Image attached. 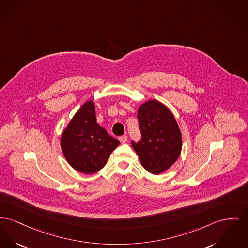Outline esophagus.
I'll return each instance as SVG.
<instances>
[{
    "label": "esophagus",
    "instance_id": "esophagus-1",
    "mask_svg": "<svg viewBox=\"0 0 248 248\" xmlns=\"http://www.w3.org/2000/svg\"><path fill=\"white\" fill-rule=\"evenodd\" d=\"M127 140H128V138H127V136H126V135L121 136V137L119 138V140H120V142H121V143H125V142L127 141Z\"/></svg>",
    "mask_w": 248,
    "mask_h": 248
}]
</instances>
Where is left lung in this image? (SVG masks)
Segmentation results:
<instances>
[{"label": "left lung", "mask_w": 248, "mask_h": 248, "mask_svg": "<svg viewBox=\"0 0 248 248\" xmlns=\"http://www.w3.org/2000/svg\"><path fill=\"white\" fill-rule=\"evenodd\" d=\"M141 132L139 142L132 141L142 167L152 174H160L178 159L182 150V134L173 114L162 103L149 100L139 108Z\"/></svg>", "instance_id": "left-lung-1"}]
</instances>
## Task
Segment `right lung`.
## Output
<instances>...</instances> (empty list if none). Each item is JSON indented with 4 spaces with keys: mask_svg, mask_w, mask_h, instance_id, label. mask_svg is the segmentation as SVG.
<instances>
[{
    "mask_svg": "<svg viewBox=\"0 0 248 248\" xmlns=\"http://www.w3.org/2000/svg\"><path fill=\"white\" fill-rule=\"evenodd\" d=\"M120 144L96 123L95 107L90 100L76 112L61 137L62 154L69 165L84 174H93L107 164Z\"/></svg>",
    "mask_w": 248,
    "mask_h": 248,
    "instance_id": "1",
    "label": "right lung"
}]
</instances>
